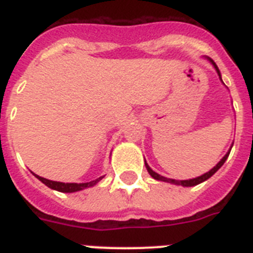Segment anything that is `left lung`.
Returning a JSON list of instances; mask_svg holds the SVG:
<instances>
[{
  "label": "left lung",
  "instance_id": "1",
  "mask_svg": "<svg viewBox=\"0 0 253 253\" xmlns=\"http://www.w3.org/2000/svg\"><path fill=\"white\" fill-rule=\"evenodd\" d=\"M209 60L211 61L212 65L215 67L216 72H218V75H219V77H220L219 69H218V67H216L215 63H214V61H212L211 59H209ZM228 155H230V152H227V154L224 155V158L222 159V160H220V162L218 163V164H216V166L211 169V170H209L208 173H205V174H202V176H200V177H197V178H192V180H182V181H178V180H173V178H167V177H163V176H160V174H158V173H156V172H154V170H152V169H151L150 167H148V164H147V163H146V168H147V170H148V173H150L151 176L154 177L155 180L166 181V182H170V184H176V185H182V186H194V185L201 184V182H204L205 180H208V178H210V177H211L212 174H214V173H215L216 170H218V169L220 168V167L223 166L224 162L227 160Z\"/></svg>",
  "mask_w": 253,
  "mask_h": 253
}]
</instances>
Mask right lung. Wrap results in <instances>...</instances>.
<instances>
[{
  "instance_id": "add662e5",
  "label": "right lung",
  "mask_w": 253,
  "mask_h": 253,
  "mask_svg": "<svg viewBox=\"0 0 253 253\" xmlns=\"http://www.w3.org/2000/svg\"><path fill=\"white\" fill-rule=\"evenodd\" d=\"M37 176V174H35ZM39 180L43 182L44 185H47L48 188L51 189H55L57 192H63V193H73V192H79V190H83L85 188H89V186H93L98 182L99 180H102V177H99L97 180H93L90 182H84V184H69V182H57V181H51V180H47V178H43L41 176H37Z\"/></svg>"
}]
</instances>
